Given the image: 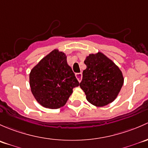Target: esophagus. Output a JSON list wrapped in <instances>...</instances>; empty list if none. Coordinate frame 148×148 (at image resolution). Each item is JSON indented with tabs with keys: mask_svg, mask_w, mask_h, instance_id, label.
<instances>
[{
	"mask_svg": "<svg viewBox=\"0 0 148 148\" xmlns=\"http://www.w3.org/2000/svg\"><path fill=\"white\" fill-rule=\"evenodd\" d=\"M75 76H76V77H77V80H78L79 82L81 81L82 76H83V75H82L81 73H75Z\"/></svg>",
	"mask_w": 148,
	"mask_h": 148,
	"instance_id": "1",
	"label": "esophagus"
}]
</instances>
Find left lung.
<instances>
[{"label":"left lung","mask_w":148,"mask_h":148,"mask_svg":"<svg viewBox=\"0 0 148 148\" xmlns=\"http://www.w3.org/2000/svg\"><path fill=\"white\" fill-rule=\"evenodd\" d=\"M80 87L86 99L96 107H103L115 100L124 77L120 68L103 53L98 52L87 56Z\"/></svg>","instance_id":"8db88e82"}]
</instances>
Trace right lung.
Returning <instances> with one entry per match:
<instances>
[{
  "mask_svg": "<svg viewBox=\"0 0 148 148\" xmlns=\"http://www.w3.org/2000/svg\"><path fill=\"white\" fill-rule=\"evenodd\" d=\"M30 87L38 103L44 108L63 107L80 83L67 63L63 52L53 50L44 57L29 75Z\"/></svg>",
  "mask_w": 148,
  "mask_h": 148,
  "instance_id": "right-lung-1",
  "label": "right lung"
}]
</instances>
